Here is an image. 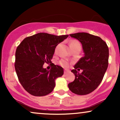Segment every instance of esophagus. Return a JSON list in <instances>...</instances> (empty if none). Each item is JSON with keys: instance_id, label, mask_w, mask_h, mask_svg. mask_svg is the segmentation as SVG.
<instances>
[{"instance_id": "esophagus-1", "label": "esophagus", "mask_w": 120, "mask_h": 120, "mask_svg": "<svg viewBox=\"0 0 120 120\" xmlns=\"http://www.w3.org/2000/svg\"><path fill=\"white\" fill-rule=\"evenodd\" d=\"M70 72V71L69 70H67V69H65L64 71V74H67L68 73Z\"/></svg>"}]
</instances>
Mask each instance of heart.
I'll return each mask as SVG.
<instances>
[{
    "instance_id": "heart-1",
    "label": "heart",
    "mask_w": 120,
    "mask_h": 120,
    "mask_svg": "<svg viewBox=\"0 0 120 120\" xmlns=\"http://www.w3.org/2000/svg\"><path fill=\"white\" fill-rule=\"evenodd\" d=\"M81 46L80 43L77 40H72L70 42V46H71V49H72L76 47L77 46ZM59 64L61 66V67H64V68H68L69 67V63L68 61L65 60H61L59 61Z\"/></svg>"
}]
</instances>
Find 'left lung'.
Masks as SVG:
<instances>
[{"mask_svg":"<svg viewBox=\"0 0 120 120\" xmlns=\"http://www.w3.org/2000/svg\"><path fill=\"white\" fill-rule=\"evenodd\" d=\"M69 35L81 43L85 55L71 71L75 75V79L68 84V87L75 94H89L100 85L108 68V47L100 37L87 33ZM80 68L82 72L79 74L77 71Z\"/></svg>","mask_w":120,"mask_h":120,"instance_id":"left-lung-1","label":"left lung"}]
</instances>
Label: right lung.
Instances as JSON below:
<instances>
[{"label":"right lung","instance_id":"add662e5","mask_svg":"<svg viewBox=\"0 0 120 120\" xmlns=\"http://www.w3.org/2000/svg\"><path fill=\"white\" fill-rule=\"evenodd\" d=\"M68 35H57L39 33L26 37L18 46L15 53V68L24 89L35 96L48 95L55 86V79L64 74L62 67L52 63L56 46ZM51 64L49 71L43 68Z\"/></svg>","mask_w":120,"mask_h":120}]
</instances>
